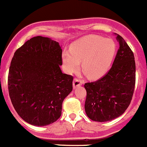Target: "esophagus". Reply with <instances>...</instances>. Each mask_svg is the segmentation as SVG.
<instances>
[{
	"instance_id": "obj_1",
	"label": "esophagus",
	"mask_w": 147,
	"mask_h": 147,
	"mask_svg": "<svg viewBox=\"0 0 147 147\" xmlns=\"http://www.w3.org/2000/svg\"><path fill=\"white\" fill-rule=\"evenodd\" d=\"M82 85V82L81 80H78V79H75L74 82H73V87H74V88H77V87L80 86Z\"/></svg>"
}]
</instances>
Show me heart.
Returning a JSON list of instances; mask_svg holds the SVG:
<instances>
[{
	"instance_id": "1",
	"label": "heart",
	"mask_w": 147,
	"mask_h": 147,
	"mask_svg": "<svg viewBox=\"0 0 147 147\" xmlns=\"http://www.w3.org/2000/svg\"><path fill=\"white\" fill-rule=\"evenodd\" d=\"M116 44L112 39L88 35L73 42L69 51L62 52V60L66 73L71 74L82 69L90 79L96 80L110 69L116 54Z\"/></svg>"
}]
</instances>
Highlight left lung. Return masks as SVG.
Masks as SVG:
<instances>
[{
    "mask_svg": "<svg viewBox=\"0 0 147 147\" xmlns=\"http://www.w3.org/2000/svg\"><path fill=\"white\" fill-rule=\"evenodd\" d=\"M119 43L113 65L107 74L85 84V110L88 117L98 122L110 121L125 112L132 100L136 84L134 54L125 40L114 33Z\"/></svg>",
    "mask_w": 147,
    "mask_h": 147,
    "instance_id": "8db88e82",
    "label": "left lung"
}]
</instances>
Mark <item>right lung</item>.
Returning a JSON list of instances; mask_svg holds the SVG:
<instances>
[{
    "label": "right lung",
    "mask_w": 147,
    "mask_h": 147,
    "mask_svg": "<svg viewBox=\"0 0 147 147\" xmlns=\"http://www.w3.org/2000/svg\"><path fill=\"white\" fill-rule=\"evenodd\" d=\"M61 45L49 37H32L15 52L8 76L13 107L23 120L49 125L62 114L63 100L72 91L73 76L63 74Z\"/></svg>",
    "instance_id": "obj_1"
}]
</instances>
